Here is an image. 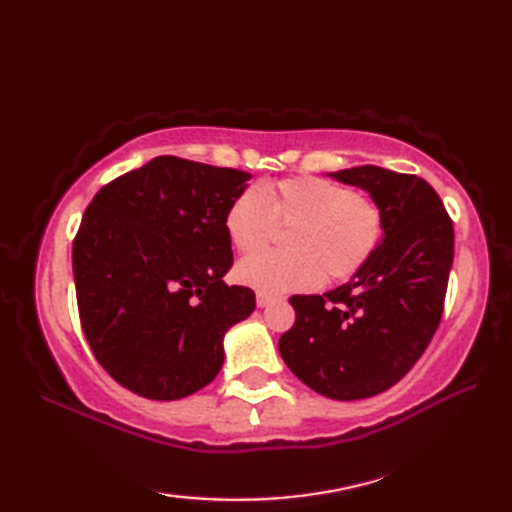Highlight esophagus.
<instances>
[{
	"instance_id": "esophagus-1",
	"label": "esophagus",
	"mask_w": 512,
	"mask_h": 512,
	"mask_svg": "<svg viewBox=\"0 0 512 512\" xmlns=\"http://www.w3.org/2000/svg\"><path fill=\"white\" fill-rule=\"evenodd\" d=\"M277 297H270V295H262V292H257V308H268L270 303H275Z\"/></svg>"
}]
</instances>
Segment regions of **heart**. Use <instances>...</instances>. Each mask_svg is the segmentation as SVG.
Here are the masks:
<instances>
[{"mask_svg":"<svg viewBox=\"0 0 512 512\" xmlns=\"http://www.w3.org/2000/svg\"><path fill=\"white\" fill-rule=\"evenodd\" d=\"M275 224L290 226L286 253H259L235 268L239 284L270 297L312 290L323 279L354 277L385 237L383 206L319 176L268 182L259 191L248 187L235 195L224 215L228 242L239 253L266 246Z\"/></svg>","mask_w":512,"mask_h":512,"instance_id":"b5f03b06","label":"heart"}]
</instances>
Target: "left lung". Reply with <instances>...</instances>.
Listing matches in <instances>:
<instances>
[{
  "mask_svg": "<svg viewBox=\"0 0 512 512\" xmlns=\"http://www.w3.org/2000/svg\"><path fill=\"white\" fill-rule=\"evenodd\" d=\"M383 206L385 237L363 270L325 295L290 297L297 321L279 354L332 400L396 385L436 334L453 264V222L427 180L365 165L330 173Z\"/></svg>",
  "mask_w": 512,
  "mask_h": 512,
  "instance_id": "1",
  "label": "left lung"
}]
</instances>
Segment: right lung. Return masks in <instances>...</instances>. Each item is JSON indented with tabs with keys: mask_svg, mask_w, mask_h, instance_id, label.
<instances>
[{
	"mask_svg": "<svg viewBox=\"0 0 512 512\" xmlns=\"http://www.w3.org/2000/svg\"><path fill=\"white\" fill-rule=\"evenodd\" d=\"M250 173L158 156L94 195L74 237L72 270L85 339L118 385L178 400L209 385L224 334L255 310L226 286L224 215Z\"/></svg>",
	"mask_w": 512,
	"mask_h": 512,
	"instance_id": "add662e5",
	"label": "right lung"
}]
</instances>
